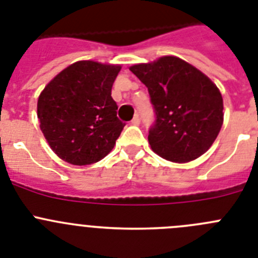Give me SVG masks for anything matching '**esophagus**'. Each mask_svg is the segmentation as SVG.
<instances>
[{
	"instance_id": "obj_1",
	"label": "esophagus",
	"mask_w": 258,
	"mask_h": 258,
	"mask_svg": "<svg viewBox=\"0 0 258 258\" xmlns=\"http://www.w3.org/2000/svg\"><path fill=\"white\" fill-rule=\"evenodd\" d=\"M140 122H141L140 116H138V115H134L133 120H132V124H133V125H140Z\"/></svg>"
}]
</instances>
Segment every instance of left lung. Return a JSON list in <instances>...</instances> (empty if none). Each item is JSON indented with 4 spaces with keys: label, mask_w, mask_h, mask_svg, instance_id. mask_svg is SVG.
<instances>
[{
    "label": "left lung",
    "mask_w": 258,
    "mask_h": 258,
    "mask_svg": "<svg viewBox=\"0 0 258 258\" xmlns=\"http://www.w3.org/2000/svg\"><path fill=\"white\" fill-rule=\"evenodd\" d=\"M129 70L149 89L156 116L149 131L152 151L173 163L208 151L223 122L222 95L211 79L177 56Z\"/></svg>",
    "instance_id": "1"
}]
</instances>
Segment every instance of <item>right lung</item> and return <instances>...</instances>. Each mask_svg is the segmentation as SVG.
Masks as SVG:
<instances>
[{"label": "right lung", "instance_id": "right-lung-1", "mask_svg": "<svg viewBox=\"0 0 258 258\" xmlns=\"http://www.w3.org/2000/svg\"><path fill=\"white\" fill-rule=\"evenodd\" d=\"M121 67L80 60L68 66L38 97L37 117L51 150L74 165H89L111 152L125 124L111 97Z\"/></svg>", "mask_w": 258, "mask_h": 258}]
</instances>
